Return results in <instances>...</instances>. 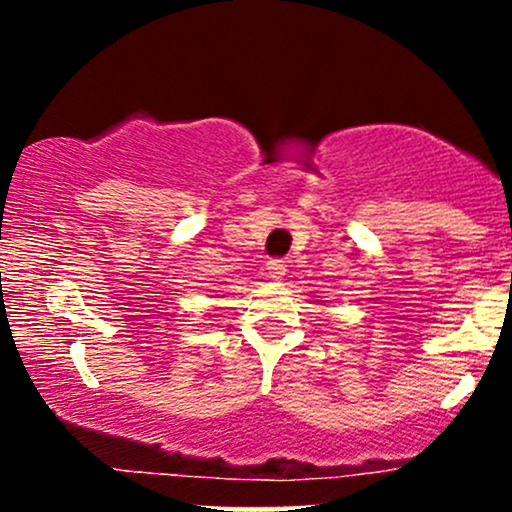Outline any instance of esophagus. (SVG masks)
<instances>
[{"label":"esophagus","instance_id":"1","mask_svg":"<svg viewBox=\"0 0 512 512\" xmlns=\"http://www.w3.org/2000/svg\"><path fill=\"white\" fill-rule=\"evenodd\" d=\"M267 269H269V276H272L274 281H279L281 276L286 274V264H284V260H269V262H267Z\"/></svg>","mask_w":512,"mask_h":512}]
</instances>
